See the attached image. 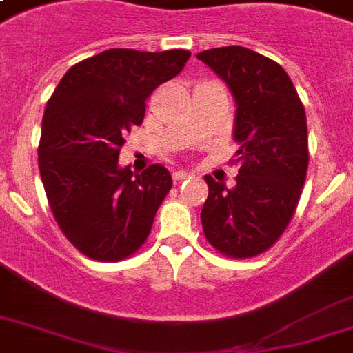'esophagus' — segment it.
<instances>
[{
    "label": "esophagus",
    "mask_w": 353,
    "mask_h": 353,
    "mask_svg": "<svg viewBox=\"0 0 353 353\" xmlns=\"http://www.w3.org/2000/svg\"><path fill=\"white\" fill-rule=\"evenodd\" d=\"M190 176V174H188V172H185V170H177V172H174V181H183V179H187V177Z\"/></svg>",
    "instance_id": "obj_1"
}]
</instances>
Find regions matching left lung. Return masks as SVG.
Wrapping results in <instances>:
<instances>
[{"mask_svg": "<svg viewBox=\"0 0 353 353\" xmlns=\"http://www.w3.org/2000/svg\"><path fill=\"white\" fill-rule=\"evenodd\" d=\"M196 57L234 97L232 137L240 166L232 188L205 176L203 232L227 256H256L285 231L301 198L310 159L304 106L288 73L271 58L240 46Z\"/></svg>", "mask_w": 353, "mask_h": 353, "instance_id": "left-lung-1", "label": "left lung"}]
</instances>
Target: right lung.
Returning a JSON list of instances; mask_svg holds the SVG:
<instances>
[{"instance_id":"add662e5","label":"right lung","mask_w":353,"mask_h":353,"mask_svg":"<svg viewBox=\"0 0 353 353\" xmlns=\"http://www.w3.org/2000/svg\"><path fill=\"white\" fill-rule=\"evenodd\" d=\"M190 52L108 49L63 74L46 106L38 165L54 220L85 256L119 262L148 238L172 188L163 165H119L124 135L152 91L181 73Z\"/></svg>"}]
</instances>
